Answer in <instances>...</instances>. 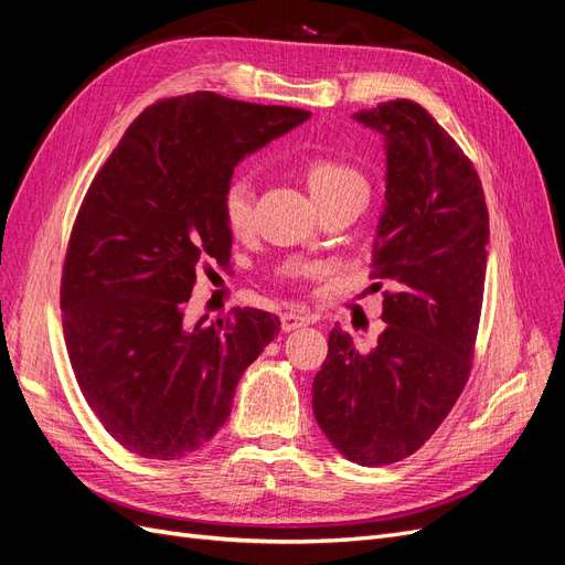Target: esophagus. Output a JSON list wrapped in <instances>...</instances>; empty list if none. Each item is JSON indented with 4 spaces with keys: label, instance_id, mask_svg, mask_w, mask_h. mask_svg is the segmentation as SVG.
Segmentation results:
<instances>
[{
    "label": "esophagus",
    "instance_id": "1",
    "mask_svg": "<svg viewBox=\"0 0 565 565\" xmlns=\"http://www.w3.org/2000/svg\"><path fill=\"white\" fill-rule=\"evenodd\" d=\"M316 318H318V316L303 313V311H285V313L280 316V328H282L285 332H292V330H297V328H303V324L316 322Z\"/></svg>",
    "mask_w": 565,
    "mask_h": 565
}]
</instances>
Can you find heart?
I'll return each mask as SVG.
<instances>
[{"label": "heart", "instance_id": "b5f03b06", "mask_svg": "<svg viewBox=\"0 0 565 565\" xmlns=\"http://www.w3.org/2000/svg\"><path fill=\"white\" fill-rule=\"evenodd\" d=\"M301 177L309 185L313 200L318 207H324L330 202L349 200V198H365L367 195V183L365 177L358 172V169L344 160L332 158V156H311L301 162ZM252 204L254 193L252 183L247 177H233L224 193H221V212H224L226 226L233 233H243L252 224ZM278 273L287 280H297L313 276L316 266L306 262H285Z\"/></svg>", "mask_w": 565, "mask_h": 565}]
</instances>
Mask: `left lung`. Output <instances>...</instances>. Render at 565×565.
Instances as JSON below:
<instances>
[{
    "instance_id": "1",
    "label": "left lung",
    "mask_w": 565,
    "mask_h": 565,
    "mask_svg": "<svg viewBox=\"0 0 565 565\" xmlns=\"http://www.w3.org/2000/svg\"><path fill=\"white\" fill-rule=\"evenodd\" d=\"M386 143V204L370 278L384 292L377 349L334 324L313 380V415L363 467L417 452L465 391L483 309L490 241L481 179L452 136L413 100L355 113Z\"/></svg>"
}]
</instances>
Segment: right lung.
<instances>
[{"mask_svg":"<svg viewBox=\"0 0 565 565\" xmlns=\"http://www.w3.org/2000/svg\"><path fill=\"white\" fill-rule=\"evenodd\" d=\"M309 115L214 92L162 98L94 177L65 249L63 337L84 401L129 452L202 448L280 332L276 313L249 306L191 330L183 306L198 273L231 256L221 193L235 164Z\"/></svg>","mask_w":565,"mask_h":565,"instance_id":"obj_1","label":"right lung"}]
</instances>
